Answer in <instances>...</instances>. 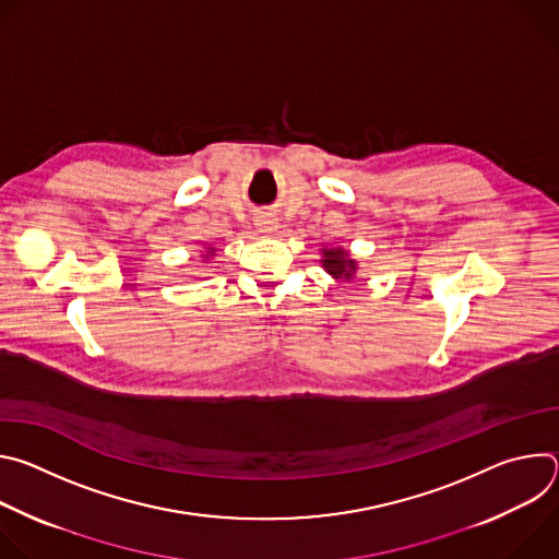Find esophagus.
I'll return each mask as SVG.
<instances>
[{
	"instance_id": "esophagus-1",
	"label": "esophagus",
	"mask_w": 559,
	"mask_h": 559,
	"mask_svg": "<svg viewBox=\"0 0 559 559\" xmlns=\"http://www.w3.org/2000/svg\"><path fill=\"white\" fill-rule=\"evenodd\" d=\"M257 227L261 229V231H265V234H272V231H276V221L272 218V216H259L257 218Z\"/></svg>"
}]
</instances>
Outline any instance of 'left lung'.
Returning <instances> with one entry per match:
<instances>
[{"label": "left lung", "instance_id": "1", "mask_svg": "<svg viewBox=\"0 0 559 559\" xmlns=\"http://www.w3.org/2000/svg\"><path fill=\"white\" fill-rule=\"evenodd\" d=\"M321 263L334 278L349 281L356 274V261L343 248H325Z\"/></svg>", "mask_w": 559, "mask_h": 559}]
</instances>
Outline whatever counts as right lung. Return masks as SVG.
<instances>
[{"label": "right lung", "mask_w": 559, "mask_h": 559, "mask_svg": "<svg viewBox=\"0 0 559 559\" xmlns=\"http://www.w3.org/2000/svg\"><path fill=\"white\" fill-rule=\"evenodd\" d=\"M212 252H214V250H212ZM212 252H210V254H212Z\"/></svg>", "instance_id": "1"}]
</instances>
